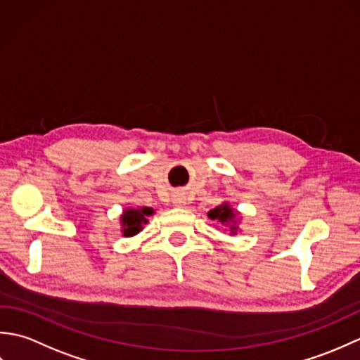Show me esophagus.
<instances>
[{
	"label": "esophagus",
	"instance_id": "esophagus-1",
	"mask_svg": "<svg viewBox=\"0 0 360 360\" xmlns=\"http://www.w3.org/2000/svg\"><path fill=\"white\" fill-rule=\"evenodd\" d=\"M173 204L178 205V207H184V205L187 204V202H186V198L181 196V195H176V196L173 198Z\"/></svg>",
	"mask_w": 360,
	"mask_h": 360
}]
</instances>
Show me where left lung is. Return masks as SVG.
Here are the masks:
<instances>
[{
	"mask_svg": "<svg viewBox=\"0 0 360 360\" xmlns=\"http://www.w3.org/2000/svg\"><path fill=\"white\" fill-rule=\"evenodd\" d=\"M207 217L210 219L218 221L221 224L229 226V229H231V235H235L236 231H238V226H236V221H238L236 219V212L227 202L218 205L215 209H212L207 213Z\"/></svg>",
	"mask_w": 360,
	"mask_h": 360,
	"instance_id": "8db88e82",
	"label": "left lung"
}]
</instances>
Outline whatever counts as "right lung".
Listing matches in <instances>:
<instances>
[{
	"instance_id": "add662e5",
	"label": "right lung",
	"mask_w": 360,
	"mask_h": 360,
	"mask_svg": "<svg viewBox=\"0 0 360 360\" xmlns=\"http://www.w3.org/2000/svg\"><path fill=\"white\" fill-rule=\"evenodd\" d=\"M155 210L151 207H142V209H125L120 217L122 223V233L124 236H134L142 231V226L148 223L147 217L153 215Z\"/></svg>"
}]
</instances>
